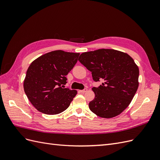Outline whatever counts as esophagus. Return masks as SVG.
<instances>
[{
  "label": "esophagus",
  "mask_w": 160,
  "mask_h": 160,
  "mask_svg": "<svg viewBox=\"0 0 160 160\" xmlns=\"http://www.w3.org/2000/svg\"><path fill=\"white\" fill-rule=\"evenodd\" d=\"M80 91H81V93H85V92L88 91V89H87V88H85V89H83V90H81Z\"/></svg>",
  "instance_id": "obj_1"
}]
</instances>
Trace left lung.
<instances>
[{
	"mask_svg": "<svg viewBox=\"0 0 160 160\" xmlns=\"http://www.w3.org/2000/svg\"><path fill=\"white\" fill-rule=\"evenodd\" d=\"M78 60L91 72L94 81H103L92 88L95 98L89 103L92 112L111 118L128 107L139 85V69L132 57L117 50L101 49L83 52Z\"/></svg>",
	"mask_w": 160,
	"mask_h": 160,
	"instance_id": "8db88e82",
	"label": "left lung"
}]
</instances>
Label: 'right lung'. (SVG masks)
I'll use <instances>...</instances> for the list:
<instances>
[{"mask_svg":"<svg viewBox=\"0 0 160 160\" xmlns=\"http://www.w3.org/2000/svg\"><path fill=\"white\" fill-rule=\"evenodd\" d=\"M79 53L57 50L33 61L27 71L24 90L32 105L40 112L59 114L69 108L77 91L63 88L66 75L77 62Z\"/></svg>","mask_w":160,"mask_h":160,"instance_id":"add662e5","label":"right lung"}]
</instances>
